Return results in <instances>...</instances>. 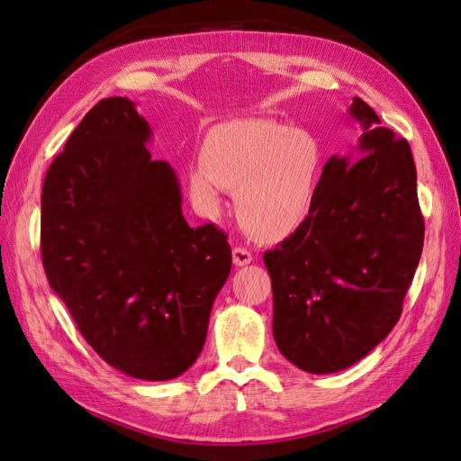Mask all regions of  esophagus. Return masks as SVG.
Segmentation results:
<instances>
[{"mask_svg": "<svg viewBox=\"0 0 461 461\" xmlns=\"http://www.w3.org/2000/svg\"><path fill=\"white\" fill-rule=\"evenodd\" d=\"M252 254L248 252L246 248H234L232 249V263L236 265V267H244V265L252 263Z\"/></svg>", "mask_w": 461, "mask_h": 461, "instance_id": "1", "label": "esophagus"}]
</instances>
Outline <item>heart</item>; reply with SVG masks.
<instances>
[{
  "mask_svg": "<svg viewBox=\"0 0 461 461\" xmlns=\"http://www.w3.org/2000/svg\"><path fill=\"white\" fill-rule=\"evenodd\" d=\"M323 169L317 138L271 119H236L209 132L202 159L188 169L192 202L207 217L221 212L222 194L236 188L244 229L278 240L308 217Z\"/></svg>",
  "mask_w": 461,
  "mask_h": 461,
  "instance_id": "1",
  "label": "heart"
}]
</instances>
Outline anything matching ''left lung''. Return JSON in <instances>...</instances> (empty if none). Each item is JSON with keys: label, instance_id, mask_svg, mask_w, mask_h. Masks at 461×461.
I'll list each match as a JSON object with an SVG mask.
<instances>
[{"label": "left lung", "instance_id": "left-lung-1", "mask_svg": "<svg viewBox=\"0 0 461 461\" xmlns=\"http://www.w3.org/2000/svg\"><path fill=\"white\" fill-rule=\"evenodd\" d=\"M357 156H332L302 225L263 261L273 286V337L302 371L354 366L398 323L421 258L425 222L410 144L359 97Z\"/></svg>", "mask_w": 461, "mask_h": 461}]
</instances>
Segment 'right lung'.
Masks as SVG:
<instances>
[{
    "label": "right lung",
    "instance_id": "obj_1",
    "mask_svg": "<svg viewBox=\"0 0 461 461\" xmlns=\"http://www.w3.org/2000/svg\"><path fill=\"white\" fill-rule=\"evenodd\" d=\"M127 97L95 104L41 188V263L109 366L169 381L198 359L232 256L213 222L192 229L173 167L153 161Z\"/></svg>",
    "mask_w": 461,
    "mask_h": 461
}]
</instances>
